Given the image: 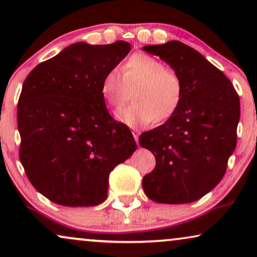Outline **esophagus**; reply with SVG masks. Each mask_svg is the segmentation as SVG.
I'll return each instance as SVG.
<instances>
[{
	"instance_id": "1",
	"label": "esophagus",
	"mask_w": 257,
	"mask_h": 257,
	"mask_svg": "<svg viewBox=\"0 0 257 257\" xmlns=\"http://www.w3.org/2000/svg\"><path fill=\"white\" fill-rule=\"evenodd\" d=\"M133 137H135V139H136V142H137V144H138V145H139V143H138V137H139V131H138V130H135V131H133Z\"/></svg>"
}]
</instances>
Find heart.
Returning a JSON list of instances; mask_svg holds the SVG:
<instances>
[{
    "instance_id": "heart-1",
    "label": "heart",
    "mask_w": 257,
    "mask_h": 257,
    "mask_svg": "<svg viewBox=\"0 0 257 257\" xmlns=\"http://www.w3.org/2000/svg\"><path fill=\"white\" fill-rule=\"evenodd\" d=\"M133 88V103L115 114L130 126L168 120L177 113L184 98L181 77L160 59L143 52L126 59L121 75L117 69H111L100 83L101 97L113 108L125 104Z\"/></svg>"
}]
</instances>
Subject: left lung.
I'll list each match as a JSON object with an SVG mask.
<instances>
[{
    "mask_svg": "<svg viewBox=\"0 0 257 257\" xmlns=\"http://www.w3.org/2000/svg\"><path fill=\"white\" fill-rule=\"evenodd\" d=\"M184 83L177 113L140 135L139 145L156 157V168L143 179L145 194L170 205L201 199L221 181L236 147L240 99L222 71L179 41L145 45Z\"/></svg>",
    "mask_w": 257,
    "mask_h": 257,
    "instance_id": "obj_1",
    "label": "left lung"
}]
</instances>
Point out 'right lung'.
Returning <instances> with one entry per match:
<instances>
[{
  "mask_svg": "<svg viewBox=\"0 0 257 257\" xmlns=\"http://www.w3.org/2000/svg\"><path fill=\"white\" fill-rule=\"evenodd\" d=\"M131 50L128 42L73 43L38 64L17 105L20 160L50 201L90 207L106 199L108 175L137 150L127 126L108 113L100 83Z\"/></svg>",
  "mask_w": 257,
  "mask_h": 257,
  "instance_id": "right-lung-1",
  "label": "right lung"
}]
</instances>
